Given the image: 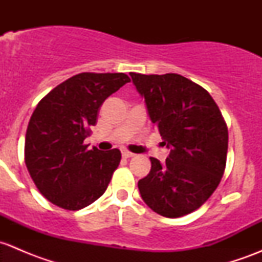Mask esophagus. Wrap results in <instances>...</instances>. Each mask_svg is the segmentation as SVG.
I'll return each mask as SVG.
<instances>
[{
    "instance_id": "esophagus-1",
    "label": "esophagus",
    "mask_w": 262,
    "mask_h": 262,
    "mask_svg": "<svg viewBox=\"0 0 262 262\" xmlns=\"http://www.w3.org/2000/svg\"><path fill=\"white\" fill-rule=\"evenodd\" d=\"M121 156H123V158H130V157H134L136 155L129 152V150H123V152H121Z\"/></svg>"
}]
</instances>
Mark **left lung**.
<instances>
[{"label": "left lung", "instance_id": "8db88e82", "mask_svg": "<svg viewBox=\"0 0 262 262\" xmlns=\"http://www.w3.org/2000/svg\"><path fill=\"white\" fill-rule=\"evenodd\" d=\"M144 97L150 121L170 155L150 157V171L138 181L144 203L157 214L179 218L202 207L224 173L228 129L209 92L176 73H129Z\"/></svg>", "mask_w": 262, "mask_h": 262}]
</instances>
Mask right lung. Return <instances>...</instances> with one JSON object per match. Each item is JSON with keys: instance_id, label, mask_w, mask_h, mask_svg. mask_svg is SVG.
<instances>
[{"instance_id": "add662e5", "label": "right lung", "mask_w": 262, "mask_h": 262, "mask_svg": "<svg viewBox=\"0 0 262 262\" xmlns=\"http://www.w3.org/2000/svg\"><path fill=\"white\" fill-rule=\"evenodd\" d=\"M130 82L125 73L83 72L39 101L25 137V163L40 194L67 210H80L106 190L120 150L87 149L83 141L102 102Z\"/></svg>"}]
</instances>
